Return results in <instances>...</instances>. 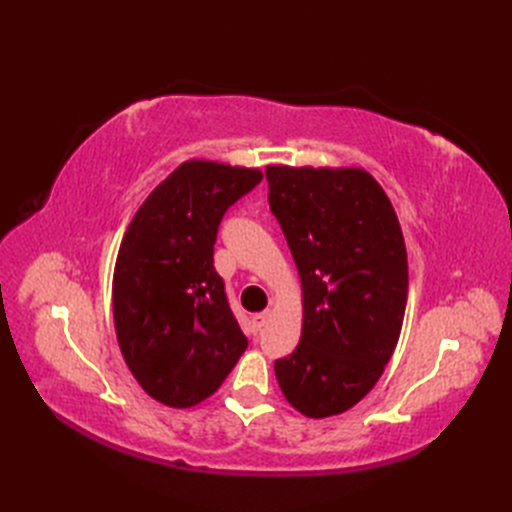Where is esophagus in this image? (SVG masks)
Instances as JSON below:
<instances>
[{"mask_svg": "<svg viewBox=\"0 0 512 512\" xmlns=\"http://www.w3.org/2000/svg\"><path fill=\"white\" fill-rule=\"evenodd\" d=\"M267 318H269V312H260V314H254V316H252V327H254L256 333H258L262 327H265Z\"/></svg>", "mask_w": 512, "mask_h": 512, "instance_id": "34e87169", "label": "esophagus"}]
</instances>
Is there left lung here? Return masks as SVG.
Masks as SVG:
<instances>
[{
    "label": "left lung",
    "mask_w": 512,
    "mask_h": 512,
    "mask_svg": "<svg viewBox=\"0 0 512 512\" xmlns=\"http://www.w3.org/2000/svg\"><path fill=\"white\" fill-rule=\"evenodd\" d=\"M269 205L303 286V331L275 376L292 408L346 412L397 346L408 258L391 200L361 168L267 166Z\"/></svg>",
    "instance_id": "1"
}]
</instances>
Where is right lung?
<instances>
[{
	"instance_id": "add662e5",
	"label": "right lung",
	"mask_w": 512,
	"mask_h": 512,
	"mask_svg": "<svg viewBox=\"0 0 512 512\" xmlns=\"http://www.w3.org/2000/svg\"><path fill=\"white\" fill-rule=\"evenodd\" d=\"M260 181L256 168L183 162L123 235L113 277L117 342L143 391L170 408L213 395L247 348L213 245L224 213Z\"/></svg>"
}]
</instances>
